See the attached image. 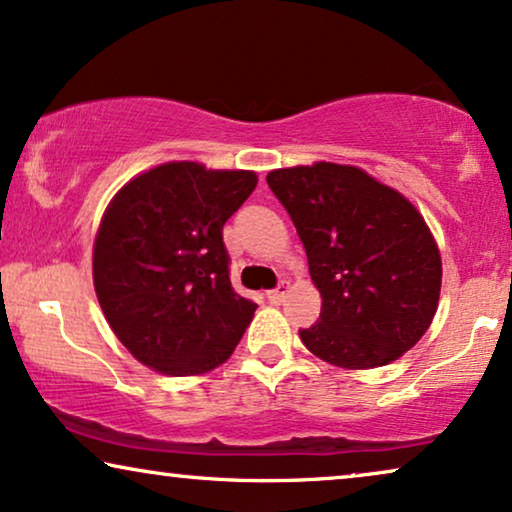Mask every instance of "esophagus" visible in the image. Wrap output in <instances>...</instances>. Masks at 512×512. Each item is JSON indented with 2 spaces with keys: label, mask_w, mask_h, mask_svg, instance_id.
Returning <instances> with one entry per match:
<instances>
[{
  "label": "esophagus",
  "mask_w": 512,
  "mask_h": 512,
  "mask_svg": "<svg viewBox=\"0 0 512 512\" xmlns=\"http://www.w3.org/2000/svg\"><path fill=\"white\" fill-rule=\"evenodd\" d=\"M289 291H291V282H279L277 289L268 291V293H265V296H268L270 303H282V300L289 296Z\"/></svg>",
  "instance_id": "obj_1"
}]
</instances>
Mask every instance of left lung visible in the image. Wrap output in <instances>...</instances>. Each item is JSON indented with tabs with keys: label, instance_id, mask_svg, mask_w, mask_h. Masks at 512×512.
I'll return each mask as SVG.
<instances>
[{
	"label": "left lung",
	"instance_id": "obj_1",
	"mask_svg": "<svg viewBox=\"0 0 512 512\" xmlns=\"http://www.w3.org/2000/svg\"><path fill=\"white\" fill-rule=\"evenodd\" d=\"M268 186L324 300L317 324L298 331L303 345L349 370L387 366L415 347L443 279L438 244L415 205L352 165L272 170Z\"/></svg>",
	"mask_w": 512,
	"mask_h": 512
}]
</instances>
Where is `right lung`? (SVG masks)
Here are the masks:
<instances>
[{"label":"right lung","mask_w":512,"mask_h":512,"mask_svg":"<svg viewBox=\"0 0 512 512\" xmlns=\"http://www.w3.org/2000/svg\"><path fill=\"white\" fill-rule=\"evenodd\" d=\"M258 184L249 170L174 160L128 181L93 247V282L111 331L144 366L200 375L228 359L256 303L230 284L223 223Z\"/></svg>","instance_id":"1"}]
</instances>
